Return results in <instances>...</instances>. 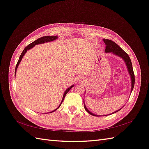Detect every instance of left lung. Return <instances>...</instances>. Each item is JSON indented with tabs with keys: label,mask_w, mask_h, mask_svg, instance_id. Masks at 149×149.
I'll use <instances>...</instances> for the list:
<instances>
[{
	"label": "left lung",
	"mask_w": 149,
	"mask_h": 149,
	"mask_svg": "<svg viewBox=\"0 0 149 149\" xmlns=\"http://www.w3.org/2000/svg\"><path fill=\"white\" fill-rule=\"evenodd\" d=\"M103 41L104 42V43L106 44V49H105V52L106 53H112L114 55L119 56L120 57H121L124 60V61H125V63H126V66H127V70L129 71V73L130 74V78H131V93L133 90L134 86V83H135V75L134 73V71H133V68H132V62L131 60L130 59V57L129 56L128 54L125 52L123 49H122L118 44L116 43L115 42H114L113 41H112L111 40H108V39H103ZM84 105V109L89 114H90L91 115H93L94 116H98V115H96L94 114H93L92 112H90L87 108L86 107L85 104ZM120 109L119 110H118L115 111L112 114H114L116 112H118L119 111H120ZM108 116V115H107Z\"/></svg>",
	"instance_id": "left-lung-1"
}]
</instances>
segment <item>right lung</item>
I'll list each match as a JSON object with an SVG mask.
<instances>
[{
    "instance_id": "1",
    "label": "right lung",
    "mask_w": 149,
    "mask_h": 149,
    "mask_svg": "<svg viewBox=\"0 0 149 149\" xmlns=\"http://www.w3.org/2000/svg\"><path fill=\"white\" fill-rule=\"evenodd\" d=\"M56 38H58L57 36H53V37H52V36H45V37H41V38H40L37 39V40H36L35 41H34L33 42H32L31 43L29 44V45L26 46V47L25 48V49H24V51L22 52V53H21V55H20V56L19 59V60H18V62H17V65H16L15 70V74H16V71H17V68H18V66H19V63H20L21 60H22V58H23V56H24L25 53H26V52H27V50H29V49H31V48H33L35 45H36L41 44V43H45V42H52V41H53V40H56ZM73 86H74V85H72L71 86H70V88H68V89L66 90V91H65L64 94H63V100H62V101H61V104H60V105L59 106V107H58L57 108V109H56L55 110H54V111H52V112L55 111L56 110H57V109H58V108L60 107V106L62 102L63 101V100H64V99H65V96H66V94L68 93V92L73 87ZM49 113H50V112H49Z\"/></svg>"
}]
</instances>
